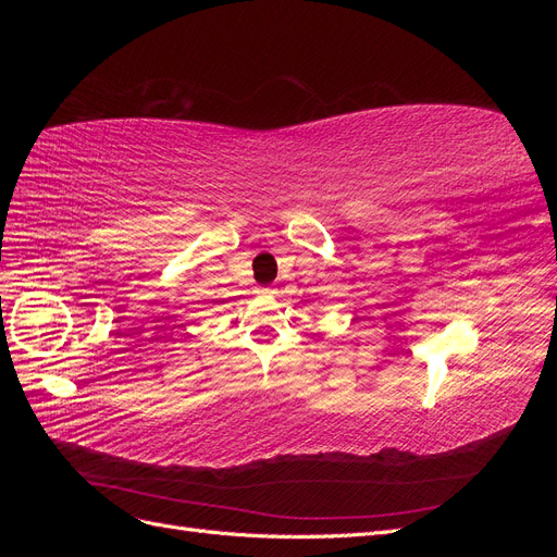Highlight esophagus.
<instances>
[{
	"label": "esophagus",
	"mask_w": 557,
	"mask_h": 557,
	"mask_svg": "<svg viewBox=\"0 0 557 557\" xmlns=\"http://www.w3.org/2000/svg\"><path fill=\"white\" fill-rule=\"evenodd\" d=\"M258 293H260V295H276V290H274V288H260Z\"/></svg>",
	"instance_id": "obj_1"
}]
</instances>
